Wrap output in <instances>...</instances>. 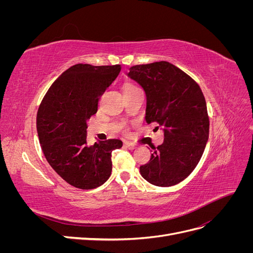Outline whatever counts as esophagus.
Here are the masks:
<instances>
[{
    "mask_svg": "<svg viewBox=\"0 0 253 253\" xmlns=\"http://www.w3.org/2000/svg\"><path fill=\"white\" fill-rule=\"evenodd\" d=\"M125 147H126L129 150H134V149L137 148V144H135V143H133L131 141H126L125 142Z\"/></svg>",
    "mask_w": 253,
    "mask_h": 253,
    "instance_id": "34e87169",
    "label": "esophagus"
}]
</instances>
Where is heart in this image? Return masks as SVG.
Instances as JSON below:
<instances>
[{
	"label": "heart",
	"mask_w": 253,
	"mask_h": 253,
	"mask_svg": "<svg viewBox=\"0 0 253 253\" xmlns=\"http://www.w3.org/2000/svg\"><path fill=\"white\" fill-rule=\"evenodd\" d=\"M136 88H138V87H137V86L135 85V84L127 83V84H126V85H125L124 90H125V91H127V90H132V89H136ZM121 127H122V129H124V131H126V125H122Z\"/></svg>",
	"instance_id": "b5f03b06"
}]
</instances>
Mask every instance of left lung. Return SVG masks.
Returning a JSON list of instances; mask_svg holds the SVG:
<instances>
[{
	"label": "left lung",
	"instance_id": "left-lung-1",
	"mask_svg": "<svg viewBox=\"0 0 253 253\" xmlns=\"http://www.w3.org/2000/svg\"><path fill=\"white\" fill-rule=\"evenodd\" d=\"M127 76L147 96L145 120L164 127L165 139L140 174L157 187L182 181L200 163L209 137V116L200 85L167 61L135 65Z\"/></svg>",
	"mask_w": 253,
	"mask_h": 253
}]
</instances>
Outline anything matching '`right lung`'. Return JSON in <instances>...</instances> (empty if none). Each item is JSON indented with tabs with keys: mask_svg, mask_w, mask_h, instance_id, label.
Instances as JSON below:
<instances>
[{
	"mask_svg": "<svg viewBox=\"0 0 253 253\" xmlns=\"http://www.w3.org/2000/svg\"><path fill=\"white\" fill-rule=\"evenodd\" d=\"M121 66L76 64L51 84L38 110L37 131L43 154L53 170L71 186L95 189L112 173V152L119 139L88 145L86 121L97 113L98 101L117 78Z\"/></svg>",
	"mask_w": 253,
	"mask_h": 253,
	"instance_id": "right-lung-1",
	"label": "right lung"
}]
</instances>
